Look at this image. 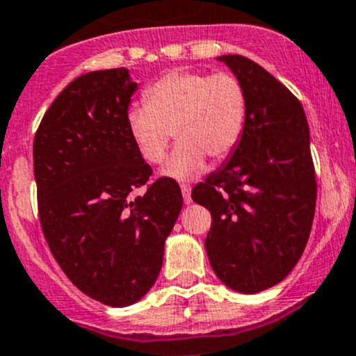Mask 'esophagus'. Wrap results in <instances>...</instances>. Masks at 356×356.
I'll return each instance as SVG.
<instances>
[{"label": "esophagus", "mask_w": 356, "mask_h": 356, "mask_svg": "<svg viewBox=\"0 0 356 356\" xmlns=\"http://www.w3.org/2000/svg\"><path fill=\"white\" fill-rule=\"evenodd\" d=\"M191 185H187V184H181V194H184V201H185V204H191L192 202V197H191Z\"/></svg>", "instance_id": "34e87169"}]
</instances>
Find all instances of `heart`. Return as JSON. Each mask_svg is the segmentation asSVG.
I'll return each instance as SVG.
<instances>
[{
	"instance_id": "1",
	"label": "heart",
	"mask_w": 356,
	"mask_h": 356,
	"mask_svg": "<svg viewBox=\"0 0 356 356\" xmlns=\"http://www.w3.org/2000/svg\"><path fill=\"white\" fill-rule=\"evenodd\" d=\"M143 99L125 113L131 140L148 164H161L175 129L180 143L162 171L176 180L201 175L206 157H229L245 133V89L225 71H168L145 89Z\"/></svg>"
}]
</instances>
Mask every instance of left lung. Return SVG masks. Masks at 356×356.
<instances>
[{
  "label": "left lung",
  "mask_w": 356,
  "mask_h": 356,
  "mask_svg": "<svg viewBox=\"0 0 356 356\" xmlns=\"http://www.w3.org/2000/svg\"><path fill=\"white\" fill-rule=\"evenodd\" d=\"M248 101L245 133L229 161L192 191L211 213L204 246L220 282L241 293L289 276L309 239L316 176L302 104L262 66L220 56Z\"/></svg>",
  "instance_id": "obj_1"
}]
</instances>
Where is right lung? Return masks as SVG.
I'll return each instance as SVG.
<instances>
[{
    "label": "right lung",
    "instance_id": "right-lung-1",
    "mask_svg": "<svg viewBox=\"0 0 356 356\" xmlns=\"http://www.w3.org/2000/svg\"><path fill=\"white\" fill-rule=\"evenodd\" d=\"M136 89L125 67L82 74L50 104L33 145L50 252L76 289L113 307L154 286L184 204L171 178L148 184L152 168L125 124Z\"/></svg>",
    "mask_w": 356,
    "mask_h": 356
}]
</instances>
